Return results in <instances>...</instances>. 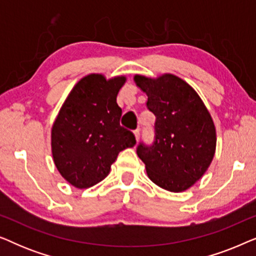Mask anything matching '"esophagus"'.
I'll use <instances>...</instances> for the list:
<instances>
[{
  "mask_svg": "<svg viewBox=\"0 0 256 256\" xmlns=\"http://www.w3.org/2000/svg\"><path fill=\"white\" fill-rule=\"evenodd\" d=\"M134 135H135L136 141H138V138H140V130H138V129H136V130H134Z\"/></svg>",
  "mask_w": 256,
  "mask_h": 256,
  "instance_id": "obj_1",
  "label": "esophagus"
}]
</instances>
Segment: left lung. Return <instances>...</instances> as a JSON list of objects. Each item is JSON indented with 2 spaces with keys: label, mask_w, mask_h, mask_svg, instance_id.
<instances>
[{
  "label": "left lung",
  "mask_w": 256,
  "mask_h": 256,
  "mask_svg": "<svg viewBox=\"0 0 256 256\" xmlns=\"http://www.w3.org/2000/svg\"><path fill=\"white\" fill-rule=\"evenodd\" d=\"M134 82L146 94V107L156 116L152 146H138L146 174L164 190H188L214 157L216 134L211 114L194 87L180 76L135 74Z\"/></svg>",
  "instance_id": "8db88e82"
}]
</instances>
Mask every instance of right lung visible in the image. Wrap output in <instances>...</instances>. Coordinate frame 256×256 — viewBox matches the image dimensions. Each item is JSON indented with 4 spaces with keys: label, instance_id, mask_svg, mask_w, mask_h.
Returning a JSON list of instances; mask_svg holds the SVG:
<instances>
[{
    "label": "right lung",
    "instance_id": "right-lung-1",
    "mask_svg": "<svg viewBox=\"0 0 256 256\" xmlns=\"http://www.w3.org/2000/svg\"><path fill=\"white\" fill-rule=\"evenodd\" d=\"M126 76L110 79L90 73L79 80L66 98L51 129L54 166L65 180L87 188L104 180L118 152L136 144L122 128L116 102Z\"/></svg>",
    "mask_w": 256,
    "mask_h": 256
}]
</instances>
